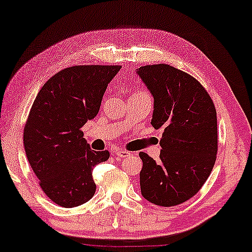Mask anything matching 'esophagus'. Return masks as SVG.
Here are the masks:
<instances>
[{"label": "esophagus", "instance_id": "obj_1", "mask_svg": "<svg viewBox=\"0 0 252 252\" xmlns=\"http://www.w3.org/2000/svg\"><path fill=\"white\" fill-rule=\"evenodd\" d=\"M115 154H116V156L120 157V158H126V157H129L130 155H131V153H130V151L123 150V149H116Z\"/></svg>", "mask_w": 252, "mask_h": 252}]
</instances>
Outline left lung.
<instances>
[{
    "instance_id": "8db88e82",
    "label": "left lung",
    "mask_w": 252,
    "mask_h": 252,
    "mask_svg": "<svg viewBox=\"0 0 252 252\" xmlns=\"http://www.w3.org/2000/svg\"><path fill=\"white\" fill-rule=\"evenodd\" d=\"M139 77L153 94L151 124L163 128L159 160L139 153L142 196L159 207H175L201 190L216 162V108L205 88L169 64L144 65Z\"/></svg>"
}]
</instances>
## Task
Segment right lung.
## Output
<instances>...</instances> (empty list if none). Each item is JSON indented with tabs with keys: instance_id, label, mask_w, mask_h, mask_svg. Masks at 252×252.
Returning <instances> with one entry per match:
<instances>
[{
	"instance_id": "right-lung-1",
	"label": "right lung",
	"mask_w": 252,
	"mask_h": 252,
	"mask_svg": "<svg viewBox=\"0 0 252 252\" xmlns=\"http://www.w3.org/2000/svg\"><path fill=\"white\" fill-rule=\"evenodd\" d=\"M121 68L69 66L50 77L32 103L24 149L39 187L57 205L77 207L96 191L93 169L110 154L90 149L81 129L98 114L108 83Z\"/></svg>"
}]
</instances>
